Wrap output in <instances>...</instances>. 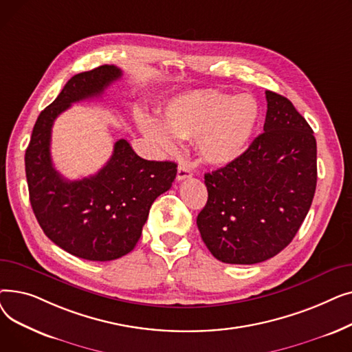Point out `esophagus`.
Listing matches in <instances>:
<instances>
[{
  "mask_svg": "<svg viewBox=\"0 0 352 352\" xmlns=\"http://www.w3.org/2000/svg\"><path fill=\"white\" fill-rule=\"evenodd\" d=\"M191 175H192V174H191L188 166H186V165H179V166H178V170H177V179H178V181L187 179V178H190Z\"/></svg>",
  "mask_w": 352,
  "mask_h": 352,
  "instance_id": "esophagus-1",
  "label": "esophagus"
}]
</instances>
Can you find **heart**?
I'll list each match as a JSON object with an SVG mask.
<instances>
[{"label": "heart", "instance_id": "heart-1", "mask_svg": "<svg viewBox=\"0 0 352 352\" xmlns=\"http://www.w3.org/2000/svg\"><path fill=\"white\" fill-rule=\"evenodd\" d=\"M260 107L254 97L223 92H191L173 98L160 121L141 116L144 135L164 153L177 150V140H194L199 155L211 165H226L241 155L255 131Z\"/></svg>", "mask_w": 352, "mask_h": 352}]
</instances>
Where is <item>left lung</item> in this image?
I'll return each mask as SVG.
<instances>
[{
    "instance_id": "1",
    "label": "left lung",
    "mask_w": 352,
    "mask_h": 352,
    "mask_svg": "<svg viewBox=\"0 0 352 352\" xmlns=\"http://www.w3.org/2000/svg\"><path fill=\"white\" fill-rule=\"evenodd\" d=\"M264 133L238 158L204 175L197 217L217 260L251 265L281 252L298 232L317 187V141L292 102L265 91Z\"/></svg>"
}]
</instances>
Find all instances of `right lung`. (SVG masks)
I'll return each instance as SVG.
<instances>
[{
  "mask_svg": "<svg viewBox=\"0 0 352 352\" xmlns=\"http://www.w3.org/2000/svg\"><path fill=\"white\" fill-rule=\"evenodd\" d=\"M116 65L74 76L36 118L25 151L30 202L44 234L64 251L89 261H113L133 251L148 212L177 175L171 161H148L124 138L102 168L69 181L54 168L50 145L55 118L71 104L97 98L121 78Z\"/></svg>",
  "mask_w": 352,
  "mask_h": 352,
  "instance_id": "add662e5",
  "label": "right lung"
}]
</instances>
